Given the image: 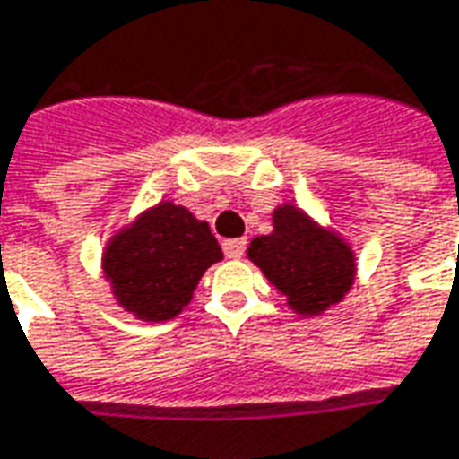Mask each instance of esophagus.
Segmentation results:
<instances>
[{"label":"esophagus","instance_id":"esophagus-1","mask_svg":"<svg viewBox=\"0 0 459 459\" xmlns=\"http://www.w3.org/2000/svg\"><path fill=\"white\" fill-rule=\"evenodd\" d=\"M243 251H246V238L223 240V253H226L229 258H240Z\"/></svg>","mask_w":459,"mask_h":459}]
</instances>
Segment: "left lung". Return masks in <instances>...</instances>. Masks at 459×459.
<instances>
[{"label":"left lung","instance_id":"left-lung-1","mask_svg":"<svg viewBox=\"0 0 459 459\" xmlns=\"http://www.w3.org/2000/svg\"><path fill=\"white\" fill-rule=\"evenodd\" d=\"M246 255L300 318L338 306L358 275V258L348 238L320 226L296 204L273 208V230L255 236Z\"/></svg>","mask_w":459,"mask_h":459}]
</instances>
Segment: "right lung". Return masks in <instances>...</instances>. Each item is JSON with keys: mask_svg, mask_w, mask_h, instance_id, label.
Instances as JSON below:
<instances>
[{"mask_svg": "<svg viewBox=\"0 0 459 459\" xmlns=\"http://www.w3.org/2000/svg\"><path fill=\"white\" fill-rule=\"evenodd\" d=\"M221 258L206 221L174 201H159L107 240L101 271L126 313L166 323L191 303L201 275Z\"/></svg>", "mask_w": 459, "mask_h": 459, "instance_id": "1", "label": "right lung"}]
</instances>
